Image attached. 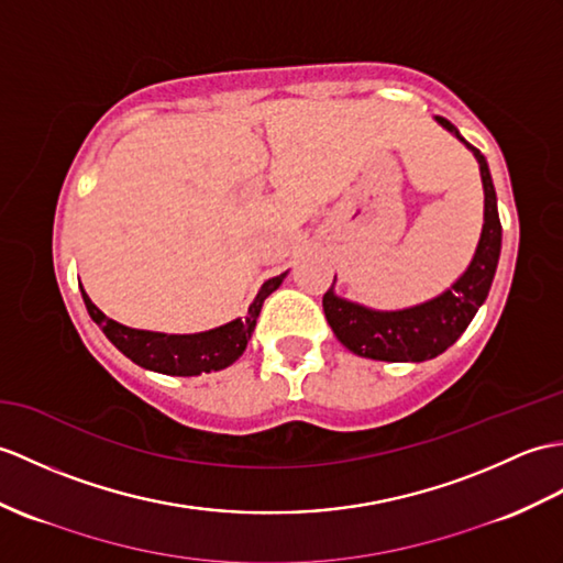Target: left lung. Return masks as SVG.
<instances>
[{"label":"left lung","mask_w":563,"mask_h":563,"mask_svg":"<svg viewBox=\"0 0 563 563\" xmlns=\"http://www.w3.org/2000/svg\"><path fill=\"white\" fill-rule=\"evenodd\" d=\"M434 120L473 151L485 189V222L479 242L467 268L441 295L422 305L405 309H372L335 295V280L323 295V313L335 338L360 357L382 362H424L449 350L485 305L501 254V220L496 211V191L492 185L487 158L461 136L449 120Z\"/></svg>","instance_id":"8db88e82"}]
</instances>
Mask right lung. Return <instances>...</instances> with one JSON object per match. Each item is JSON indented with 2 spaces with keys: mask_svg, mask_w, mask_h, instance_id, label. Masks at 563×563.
Returning <instances> with one entry per match:
<instances>
[{
  "mask_svg": "<svg viewBox=\"0 0 563 563\" xmlns=\"http://www.w3.org/2000/svg\"><path fill=\"white\" fill-rule=\"evenodd\" d=\"M287 271L276 278H268L261 290L256 292L254 302L250 305V313L244 319H234L230 323H222L218 329L201 331V333H158V331H141L129 329L124 323H117L114 319L104 317V313L90 302L81 285V295L86 309L90 313L108 341L132 360L143 369L167 374V376H199L208 372H220L230 367L232 362L242 357V352L250 343L254 333L256 319L264 307V299L276 292L280 283L285 280Z\"/></svg>",
  "mask_w": 563,
  "mask_h": 563,
  "instance_id": "right-lung-1",
  "label": "right lung"
}]
</instances>
